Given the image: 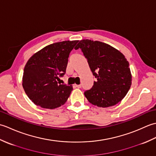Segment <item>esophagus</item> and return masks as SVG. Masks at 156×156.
Masks as SVG:
<instances>
[{
    "mask_svg": "<svg viewBox=\"0 0 156 156\" xmlns=\"http://www.w3.org/2000/svg\"><path fill=\"white\" fill-rule=\"evenodd\" d=\"M75 87L78 88H80L82 87V85H81V84H76Z\"/></svg>",
    "mask_w": 156,
    "mask_h": 156,
    "instance_id": "1",
    "label": "esophagus"
}]
</instances>
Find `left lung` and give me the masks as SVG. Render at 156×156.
<instances>
[{
  "instance_id": "8db88e82",
  "label": "left lung",
  "mask_w": 156,
  "mask_h": 156,
  "mask_svg": "<svg viewBox=\"0 0 156 156\" xmlns=\"http://www.w3.org/2000/svg\"><path fill=\"white\" fill-rule=\"evenodd\" d=\"M78 48L97 79L90 90L84 92L86 98L98 107L117 105L131 85L132 76L127 59L117 49L98 41L82 39L75 48Z\"/></svg>"
}]
</instances>
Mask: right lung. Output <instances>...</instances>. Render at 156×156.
<instances>
[{"label":"right lung","mask_w":156,"mask_h":156,"mask_svg":"<svg viewBox=\"0 0 156 156\" xmlns=\"http://www.w3.org/2000/svg\"><path fill=\"white\" fill-rule=\"evenodd\" d=\"M78 40L54 43L41 49L29 59L23 76V87L36 105L54 109L67 101L72 86L58 84L66 73L69 53Z\"/></svg>","instance_id":"1"}]
</instances>
